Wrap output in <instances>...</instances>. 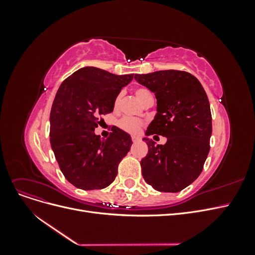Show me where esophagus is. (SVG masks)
<instances>
[{
  "label": "esophagus",
  "mask_w": 255,
  "mask_h": 255,
  "mask_svg": "<svg viewBox=\"0 0 255 255\" xmlns=\"http://www.w3.org/2000/svg\"><path fill=\"white\" fill-rule=\"evenodd\" d=\"M138 140H139V137L132 136V141H133V142H136V141H138Z\"/></svg>",
  "instance_id": "esophagus-1"
}]
</instances>
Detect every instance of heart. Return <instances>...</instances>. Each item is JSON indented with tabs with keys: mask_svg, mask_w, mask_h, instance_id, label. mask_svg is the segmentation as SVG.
Here are the masks:
<instances>
[{
	"mask_svg": "<svg viewBox=\"0 0 255 255\" xmlns=\"http://www.w3.org/2000/svg\"><path fill=\"white\" fill-rule=\"evenodd\" d=\"M135 95L143 104L146 101H148V100L152 99L150 91L146 90L145 88H137L135 90ZM120 98H121V95H118L117 98H116V100H115V105L116 106L118 105V103L120 101ZM143 126H144V122L142 120L137 119V118H133V117H125L119 121V128L123 130H126V132H128L129 134L139 133V130L142 128Z\"/></svg>",
	"mask_w": 255,
	"mask_h": 255,
	"instance_id": "heart-1",
	"label": "heart"
}]
</instances>
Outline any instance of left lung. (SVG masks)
<instances>
[{
    "label": "left lung",
    "mask_w": 255,
    "mask_h": 255,
    "mask_svg": "<svg viewBox=\"0 0 255 255\" xmlns=\"http://www.w3.org/2000/svg\"><path fill=\"white\" fill-rule=\"evenodd\" d=\"M135 80L157 99V113L145 134L167 137L160 145L143 138L149 146L140 161L143 179L155 190L181 191L201 174L211 148L212 114L205 90L194 75L180 70L135 74Z\"/></svg>",
    "instance_id": "obj_1"
}]
</instances>
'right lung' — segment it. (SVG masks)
Masks as SVG:
<instances>
[{
  "mask_svg": "<svg viewBox=\"0 0 255 255\" xmlns=\"http://www.w3.org/2000/svg\"><path fill=\"white\" fill-rule=\"evenodd\" d=\"M134 74L116 75L85 67L61 83L50 115V142L68 182L83 190L102 189L117 176L118 165L132 145L125 130L114 127L106 139L95 134L102 116Z\"/></svg>",
  "mask_w": 255,
  "mask_h": 255,
  "instance_id": "1",
  "label": "right lung"
}]
</instances>
